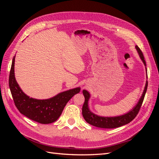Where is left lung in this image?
<instances>
[{
  "label": "left lung",
  "mask_w": 159,
  "mask_h": 159,
  "mask_svg": "<svg viewBox=\"0 0 159 159\" xmlns=\"http://www.w3.org/2000/svg\"><path fill=\"white\" fill-rule=\"evenodd\" d=\"M135 48L138 54L140 57L141 60H142L143 63L145 66L146 73H147V69L146 68V62L144 58V56L141 50L139 48L136 46ZM148 86V81H146V84L144 88L143 92L141 95V97L139 99L137 103L134 105V107L129 111V112L125 113L123 115H118V116L114 117H103L100 116V115H96L93 113L89 109V100L90 99L91 95L88 91L84 89L83 94L85 98V102L84 103L82 107V115L85 121L91 125L99 127V128H105V129H113L121 127L125 125L128 124L134 119V118L137 116V115L139 113V111L140 109L141 105L143 103L144 98H145V93L147 92Z\"/></svg>",
  "instance_id": "8db88e82"
}]
</instances>
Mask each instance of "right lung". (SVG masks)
Wrapping results in <instances>:
<instances>
[{"mask_svg": "<svg viewBox=\"0 0 159 159\" xmlns=\"http://www.w3.org/2000/svg\"><path fill=\"white\" fill-rule=\"evenodd\" d=\"M14 56L9 75V88L16 107L26 117L42 124H49L60 117L70 99L80 91V87L66 90L46 99L30 98L20 88L14 75Z\"/></svg>", "mask_w": 159, "mask_h": 159, "instance_id": "1", "label": "right lung"}]
</instances>
